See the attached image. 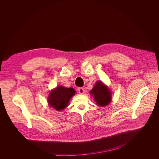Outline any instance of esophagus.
Wrapping results in <instances>:
<instances>
[{"label":"esophagus","instance_id":"1","mask_svg":"<svg viewBox=\"0 0 159 159\" xmlns=\"http://www.w3.org/2000/svg\"><path fill=\"white\" fill-rule=\"evenodd\" d=\"M78 92H79V93H80V94H84V92H85L84 89L83 88H78Z\"/></svg>","mask_w":159,"mask_h":159}]
</instances>
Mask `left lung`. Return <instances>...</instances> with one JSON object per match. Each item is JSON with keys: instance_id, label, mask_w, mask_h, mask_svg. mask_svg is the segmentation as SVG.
Returning a JSON list of instances; mask_svg holds the SVG:
<instances>
[{"instance_id": "1", "label": "left lung", "mask_w": 159, "mask_h": 159, "mask_svg": "<svg viewBox=\"0 0 159 159\" xmlns=\"http://www.w3.org/2000/svg\"><path fill=\"white\" fill-rule=\"evenodd\" d=\"M90 93L99 106H106L111 102V91L102 81L96 82L93 89L90 91Z\"/></svg>"}]
</instances>
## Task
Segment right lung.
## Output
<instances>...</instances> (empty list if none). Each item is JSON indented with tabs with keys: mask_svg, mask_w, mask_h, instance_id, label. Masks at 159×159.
<instances>
[{
	"mask_svg": "<svg viewBox=\"0 0 159 159\" xmlns=\"http://www.w3.org/2000/svg\"><path fill=\"white\" fill-rule=\"evenodd\" d=\"M75 93L74 88H67L60 85L50 91L48 102L50 107L57 111H61L68 106L71 98Z\"/></svg>",
	"mask_w": 159,
	"mask_h": 159,
	"instance_id": "add662e5",
	"label": "right lung"
}]
</instances>
